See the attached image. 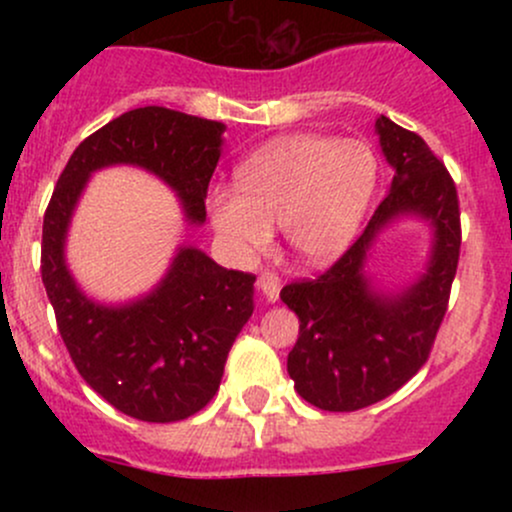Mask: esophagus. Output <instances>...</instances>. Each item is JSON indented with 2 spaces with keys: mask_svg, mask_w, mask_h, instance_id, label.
I'll use <instances>...</instances> for the list:
<instances>
[{
  "mask_svg": "<svg viewBox=\"0 0 512 512\" xmlns=\"http://www.w3.org/2000/svg\"><path fill=\"white\" fill-rule=\"evenodd\" d=\"M257 289L262 291V296L267 298V303H274L276 298H279V291H281V281L279 276L274 272H262L257 276Z\"/></svg>",
  "mask_w": 512,
  "mask_h": 512,
  "instance_id": "34e87169",
  "label": "esophagus"
}]
</instances>
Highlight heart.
Here are the masks:
<instances>
[{
	"label": "heart",
	"instance_id": "1",
	"mask_svg": "<svg viewBox=\"0 0 512 512\" xmlns=\"http://www.w3.org/2000/svg\"><path fill=\"white\" fill-rule=\"evenodd\" d=\"M375 182L378 158L361 139L286 134L252 151L236 168V190H211L207 209L233 262H255L279 223L298 260L325 264L356 236Z\"/></svg>",
	"mask_w": 512,
	"mask_h": 512
}]
</instances>
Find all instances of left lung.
Here are the masks:
<instances>
[{
	"label": "left lung",
	"instance_id": "obj_1",
	"mask_svg": "<svg viewBox=\"0 0 512 512\" xmlns=\"http://www.w3.org/2000/svg\"><path fill=\"white\" fill-rule=\"evenodd\" d=\"M375 132L395 170L390 192L361 238L325 274L281 289V301L301 320L286 368L298 395L325 411L370 407L419 373L448 310L460 260V204L443 161L390 117L380 115ZM404 215L432 226V255L416 282L383 292L362 267L379 231Z\"/></svg>",
	"mask_w": 512,
	"mask_h": 512
}]
</instances>
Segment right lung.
<instances>
[{
    "mask_svg": "<svg viewBox=\"0 0 512 512\" xmlns=\"http://www.w3.org/2000/svg\"><path fill=\"white\" fill-rule=\"evenodd\" d=\"M223 132V122L161 105L129 110L76 146L45 211L40 274L57 330L81 378L132 419L170 424L207 407L255 310V276L182 245L146 296L105 305L88 298L69 272V223L96 170L137 166L178 195L190 226H202Z\"/></svg>",
    "mask_w": 512,
    "mask_h": 512,
    "instance_id": "1",
    "label": "right lung"
}]
</instances>
